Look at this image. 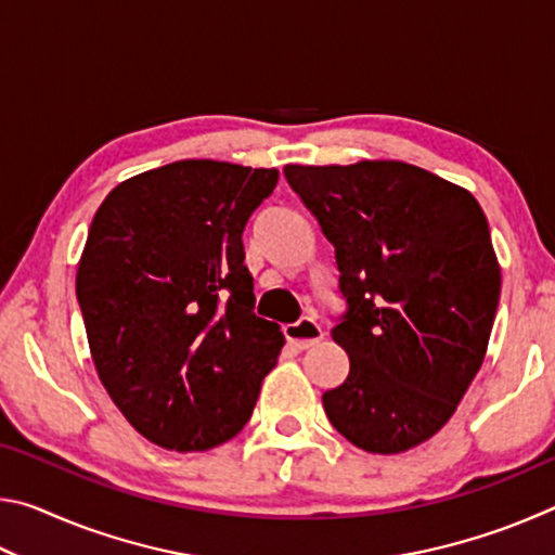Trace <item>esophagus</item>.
I'll return each mask as SVG.
<instances>
[{
  "label": "esophagus",
  "mask_w": 555,
  "mask_h": 555,
  "mask_svg": "<svg viewBox=\"0 0 555 555\" xmlns=\"http://www.w3.org/2000/svg\"><path fill=\"white\" fill-rule=\"evenodd\" d=\"M286 340L296 347V350H308V347L318 345L325 337L323 327L318 325L313 318H300L298 323H291L284 327Z\"/></svg>",
  "instance_id": "1"
}]
</instances>
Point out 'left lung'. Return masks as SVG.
I'll return each mask as SVG.
<instances>
[{
	"instance_id": "1",
	"label": "left lung",
	"mask_w": 555,
	"mask_h": 555,
	"mask_svg": "<svg viewBox=\"0 0 555 555\" xmlns=\"http://www.w3.org/2000/svg\"><path fill=\"white\" fill-rule=\"evenodd\" d=\"M335 247L350 374L323 393L352 446L403 453L453 416L490 343L502 271L475 195L403 162L284 166Z\"/></svg>"
}]
</instances>
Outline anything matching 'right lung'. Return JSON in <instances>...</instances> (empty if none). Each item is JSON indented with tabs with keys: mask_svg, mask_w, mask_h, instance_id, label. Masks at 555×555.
<instances>
[{
	"mask_svg": "<svg viewBox=\"0 0 555 555\" xmlns=\"http://www.w3.org/2000/svg\"><path fill=\"white\" fill-rule=\"evenodd\" d=\"M276 168L185 158L112 188L92 218L75 294L98 377L166 450L240 434L284 335L257 318L242 232Z\"/></svg>",
	"mask_w": 555,
	"mask_h": 555,
	"instance_id": "1",
	"label": "right lung"
}]
</instances>
